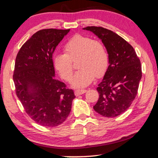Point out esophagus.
Segmentation results:
<instances>
[{
    "label": "esophagus",
    "mask_w": 158,
    "mask_h": 158,
    "mask_svg": "<svg viewBox=\"0 0 158 158\" xmlns=\"http://www.w3.org/2000/svg\"><path fill=\"white\" fill-rule=\"evenodd\" d=\"M86 91V89H76V90H75V94H76V96H79L82 94L85 93Z\"/></svg>",
    "instance_id": "34e87169"
}]
</instances>
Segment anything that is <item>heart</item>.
<instances>
[{"mask_svg":"<svg viewBox=\"0 0 158 158\" xmlns=\"http://www.w3.org/2000/svg\"><path fill=\"white\" fill-rule=\"evenodd\" d=\"M64 52L53 56V64L60 76L69 81L73 74L72 61L79 59L80 70L72 80V85L77 88L87 86L94 77H102L108 68L109 56L104 44L89 37L74 36L65 44Z\"/></svg>","mask_w":158,"mask_h":158,"instance_id":"1","label":"heart"}]
</instances>
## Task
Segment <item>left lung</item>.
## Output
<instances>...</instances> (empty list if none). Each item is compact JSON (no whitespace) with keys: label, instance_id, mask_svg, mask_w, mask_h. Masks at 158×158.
Segmentation results:
<instances>
[{"label":"left lung","instance_id":"obj_1","mask_svg":"<svg viewBox=\"0 0 158 158\" xmlns=\"http://www.w3.org/2000/svg\"><path fill=\"white\" fill-rule=\"evenodd\" d=\"M83 30L102 41L109 56V66L97 88L99 99L93 109L104 117H116L129 108L136 96L142 77L140 61L132 46L114 31L94 26Z\"/></svg>","mask_w":158,"mask_h":158}]
</instances>
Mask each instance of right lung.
Here are the masks:
<instances>
[{
	"label": "right lung",
	"instance_id": "add662e5",
	"mask_svg": "<svg viewBox=\"0 0 158 158\" xmlns=\"http://www.w3.org/2000/svg\"><path fill=\"white\" fill-rule=\"evenodd\" d=\"M70 30L46 29L22 46L15 59L13 81L16 94L27 114L42 127L63 123L76 97L73 89L55 79L52 56Z\"/></svg>",
	"mask_w": 158,
	"mask_h": 158
}]
</instances>
